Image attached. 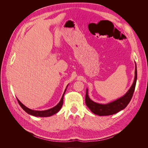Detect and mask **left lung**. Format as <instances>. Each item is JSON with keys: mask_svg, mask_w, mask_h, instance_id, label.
I'll list each match as a JSON object with an SVG mask.
<instances>
[{"mask_svg": "<svg viewBox=\"0 0 148 148\" xmlns=\"http://www.w3.org/2000/svg\"><path fill=\"white\" fill-rule=\"evenodd\" d=\"M135 78L132 86L128 89V91L125 93L123 96L119 98L112 102H110L107 104H99L92 101L89 97L88 89H86V96H85V102L88 108L91 110L93 114L99 116H106L113 115L119 112V111L124 109L130 102L134 91H135V86L137 79V69L136 64H135Z\"/></svg>", "mask_w": 148, "mask_h": 148, "instance_id": "1", "label": "left lung"}]
</instances>
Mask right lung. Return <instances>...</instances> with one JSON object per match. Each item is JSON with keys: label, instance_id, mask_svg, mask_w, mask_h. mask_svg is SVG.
Listing matches in <instances>:
<instances>
[{"label": "right lung", "instance_id": "1", "mask_svg": "<svg viewBox=\"0 0 148 148\" xmlns=\"http://www.w3.org/2000/svg\"><path fill=\"white\" fill-rule=\"evenodd\" d=\"M69 84L67 85L66 89H65V91L62 95V97L61 98V99L60 101V102L58 103V104L56 105L55 107H52L51 109H49L46 110H32L30 109L29 108H28L27 107H26L25 105H23L22 103L17 99L18 102V104H20V106L21 107V108L23 109L26 113H28L29 115L35 116V117H50V116L53 115V114H57L58 112H59L60 109L62 108V105H63V101H64V96L65 93V91L66 90V88L68 87Z\"/></svg>", "mask_w": 148, "mask_h": 148}]
</instances>
